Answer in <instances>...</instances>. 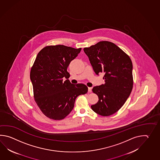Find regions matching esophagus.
I'll return each mask as SVG.
<instances>
[{"label":"esophagus","instance_id":"obj_1","mask_svg":"<svg viewBox=\"0 0 160 160\" xmlns=\"http://www.w3.org/2000/svg\"><path fill=\"white\" fill-rule=\"evenodd\" d=\"M88 92H92V88H88Z\"/></svg>","mask_w":160,"mask_h":160}]
</instances>
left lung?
Wrapping results in <instances>:
<instances>
[{
  "instance_id": "1",
  "label": "left lung",
  "mask_w": 160,
  "mask_h": 160,
  "mask_svg": "<svg viewBox=\"0 0 160 160\" xmlns=\"http://www.w3.org/2000/svg\"><path fill=\"white\" fill-rule=\"evenodd\" d=\"M97 75L104 73L105 83L92 92L99 101L91 106L99 115H112L121 108L133 88V64L129 57L117 45L108 41L83 48Z\"/></svg>"
}]
</instances>
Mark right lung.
<instances>
[{
	"instance_id": "right-lung-1",
	"label": "right lung",
	"mask_w": 160,
	"mask_h": 160,
	"mask_svg": "<svg viewBox=\"0 0 160 160\" xmlns=\"http://www.w3.org/2000/svg\"><path fill=\"white\" fill-rule=\"evenodd\" d=\"M81 50V48L64 45L45 47L38 54L31 69L35 101L44 115L51 119L65 118L74 108L77 97L88 92L86 85H74L68 79L67 68Z\"/></svg>"
}]
</instances>
